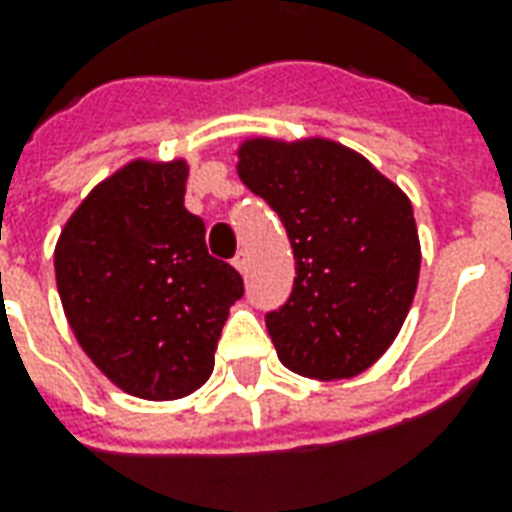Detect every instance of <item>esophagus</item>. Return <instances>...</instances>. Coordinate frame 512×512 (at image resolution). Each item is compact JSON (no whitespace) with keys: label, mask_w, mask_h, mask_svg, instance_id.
I'll return each mask as SVG.
<instances>
[{"label":"esophagus","mask_w":512,"mask_h":512,"mask_svg":"<svg viewBox=\"0 0 512 512\" xmlns=\"http://www.w3.org/2000/svg\"><path fill=\"white\" fill-rule=\"evenodd\" d=\"M233 266L238 268V271H241V274H246V252H238V255H235Z\"/></svg>","instance_id":"1"}]
</instances>
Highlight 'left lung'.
Wrapping results in <instances>:
<instances>
[{
  "mask_svg": "<svg viewBox=\"0 0 512 512\" xmlns=\"http://www.w3.org/2000/svg\"><path fill=\"white\" fill-rule=\"evenodd\" d=\"M235 169L293 246V293L266 315L279 362L318 381L365 373L395 343L417 293L422 249L406 191L326 136H249Z\"/></svg>",
  "mask_w": 512,
  "mask_h": 512,
  "instance_id": "8db88e82",
  "label": "left lung"
}]
</instances>
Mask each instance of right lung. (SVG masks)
Wrapping results in <instances>:
<instances>
[{
  "label": "right lung",
  "mask_w": 512,
  "mask_h": 512,
  "mask_svg": "<svg viewBox=\"0 0 512 512\" xmlns=\"http://www.w3.org/2000/svg\"><path fill=\"white\" fill-rule=\"evenodd\" d=\"M189 161L134 158L95 186L62 227L54 277L76 343L117 389L178 400L213 373L244 279L208 255L186 211Z\"/></svg>",
  "instance_id": "add662e5"
}]
</instances>
